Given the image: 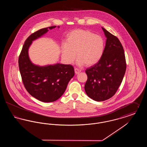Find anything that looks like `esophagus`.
I'll return each mask as SVG.
<instances>
[{"instance_id": "obj_1", "label": "esophagus", "mask_w": 147, "mask_h": 147, "mask_svg": "<svg viewBox=\"0 0 147 147\" xmlns=\"http://www.w3.org/2000/svg\"><path fill=\"white\" fill-rule=\"evenodd\" d=\"M74 70H75V73H76V74H79L80 72H81V70L79 69H78V68H75Z\"/></svg>"}]
</instances>
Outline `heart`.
Here are the masks:
<instances>
[{
	"label": "heart",
	"instance_id": "b5f03b06",
	"mask_svg": "<svg viewBox=\"0 0 147 147\" xmlns=\"http://www.w3.org/2000/svg\"><path fill=\"white\" fill-rule=\"evenodd\" d=\"M105 49L104 38L89 30L77 29L67 36L62 46V56L68 63H73L78 57L79 66L92 65L100 60Z\"/></svg>",
	"mask_w": 147,
	"mask_h": 147
}]
</instances>
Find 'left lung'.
I'll return each instance as SVG.
<instances>
[{"instance_id": "obj_1", "label": "left lung", "mask_w": 147, "mask_h": 147, "mask_svg": "<svg viewBox=\"0 0 147 147\" xmlns=\"http://www.w3.org/2000/svg\"><path fill=\"white\" fill-rule=\"evenodd\" d=\"M106 37L100 60L85 72L88 79L84 89L87 95L96 101L112 97L121 84L126 69L124 49L118 38L102 28Z\"/></svg>"}]
</instances>
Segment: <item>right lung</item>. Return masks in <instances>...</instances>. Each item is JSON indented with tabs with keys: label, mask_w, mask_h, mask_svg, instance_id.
I'll return each instance as SVG.
<instances>
[{
	"label": "right lung",
	"mask_w": 147,
	"mask_h": 147,
	"mask_svg": "<svg viewBox=\"0 0 147 147\" xmlns=\"http://www.w3.org/2000/svg\"><path fill=\"white\" fill-rule=\"evenodd\" d=\"M56 27L42 28L30 35L19 58V70L26 89L32 96L45 102H53L61 98L74 76V68L70 64L58 63L41 66L34 64L30 59L28 49L32 42Z\"/></svg>",
	"instance_id": "1"
}]
</instances>
